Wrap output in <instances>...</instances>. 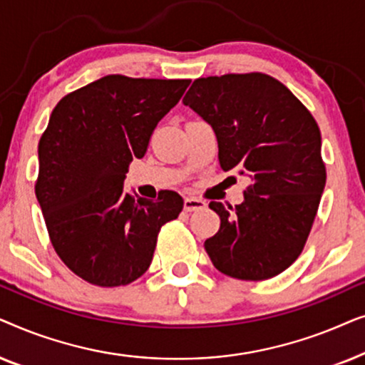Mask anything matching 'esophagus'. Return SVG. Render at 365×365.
I'll return each mask as SVG.
<instances>
[{
    "label": "esophagus",
    "mask_w": 365,
    "mask_h": 365,
    "mask_svg": "<svg viewBox=\"0 0 365 365\" xmlns=\"http://www.w3.org/2000/svg\"><path fill=\"white\" fill-rule=\"evenodd\" d=\"M206 201H202V199H197V197H186L184 199V211L187 212H192V211H202V209H206Z\"/></svg>",
    "instance_id": "esophagus-1"
}]
</instances>
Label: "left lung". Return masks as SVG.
<instances>
[{
	"label": "left lung",
	"instance_id": "left-lung-1",
	"mask_svg": "<svg viewBox=\"0 0 365 365\" xmlns=\"http://www.w3.org/2000/svg\"><path fill=\"white\" fill-rule=\"evenodd\" d=\"M182 103L212 128L222 171L251 181L236 207L209 204L221 227L204 242L207 256L242 281L277 276L302 252L326 186L317 123L262 73L199 78Z\"/></svg>",
	"mask_w": 365,
	"mask_h": 365
}]
</instances>
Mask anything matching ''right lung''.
Listing matches in <instances>:
<instances>
[{
    "mask_svg": "<svg viewBox=\"0 0 365 365\" xmlns=\"http://www.w3.org/2000/svg\"><path fill=\"white\" fill-rule=\"evenodd\" d=\"M189 83L109 74L69 93L49 116L38 144L34 191L54 251L94 286H126L141 277L159 229L182 211L178 192L136 201L124 179Z\"/></svg>",
    "mask_w": 365,
    "mask_h": 365,
    "instance_id": "add662e5",
    "label": "right lung"
}]
</instances>
